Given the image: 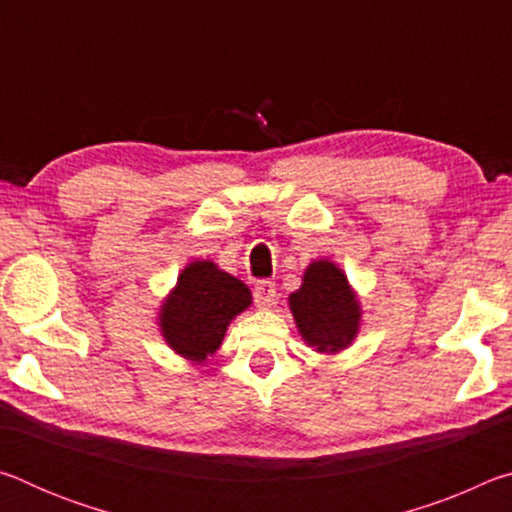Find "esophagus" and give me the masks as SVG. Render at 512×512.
I'll use <instances>...</instances> for the list:
<instances>
[{
  "label": "esophagus",
  "instance_id": "esophagus-1",
  "mask_svg": "<svg viewBox=\"0 0 512 512\" xmlns=\"http://www.w3.org/2000/svg\"><path fill=\"white\" fill-rule=\"evenodd\" d=\"M275 284L273 282H268V280H262V282H257V287H255V302L259 307H273L275 305Z\"/></svg>",
  "mask_w": 512,
  "mask_h": 512
}]
</instances>
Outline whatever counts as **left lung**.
<instances>
[{
  "instance_id": "obj_1",
  "label": "left lung",
  "mask_w": 512,
  "mask_h": 512,
  "mask_svg": "<svg viewBox=\"0 0 512 512\" xmlns=\"http://www.w3.org/2000/svg\"><path fill=\"white\" fill-rule=\"evenodd\" d=\"M289 307L302 339L318 352H339L357 336V296L341 268L327 259L309 264L302 287L289 296Z\"/></svg>"
}]
</instances>
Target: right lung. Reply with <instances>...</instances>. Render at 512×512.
<instances>
[{
    "label": "right lung",
    "mask_w": 512,
    "mask_h": 512,
    "mask_svg": "<svg viewBox=\"0 0 512 512\" xmlns=\"http://www.w3.org/2000/svg\"><path fill=\"white\" fill-rule=\"evenodd\" d=\"M250 291L214 262H192L162 305V336L189 361H205L219 350L230 320L250 305Z\"/></svg>",
    "instance_id": "1"
}]
</instances>
